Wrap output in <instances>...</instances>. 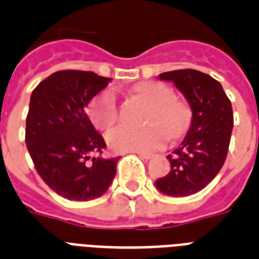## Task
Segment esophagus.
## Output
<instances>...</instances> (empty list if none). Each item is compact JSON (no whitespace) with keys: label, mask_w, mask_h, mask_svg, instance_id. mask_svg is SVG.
I'll list each match as a JSON object with an SVG mask.
<instances>
[{"label":"esophagus","mask_w":259,"mask_h":259,"mask_svg":"<svg viewBox=\"0 0 259 259\" xmlns=\"http://www.w3.org/2000/svg\"><path fill=\"white\" fill-rule=\"evenodd\" d=\"M137 154L141 158H144V160H149V158L153 157V154H152V153H146V152H138Z\"/></svg>","instance_id":"1"}]
</instances>
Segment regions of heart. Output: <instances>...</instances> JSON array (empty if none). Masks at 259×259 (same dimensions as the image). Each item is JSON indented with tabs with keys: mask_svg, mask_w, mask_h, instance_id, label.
<instances>
[{
	"mask_svg": "<svg viewBox=\"0 0 259 259\" xmlns=\"http://www.w3.org/2000/svg\"><path fill=\"white\" fill-rule=\"evenodd\" d=\"M141 97L153 105L145 129L118 126L106 133V142L113 152H150L161 148L166 137L177 138L187 132L191 123V110L184 102L175 99L170 87L160 82H144L136 87ZM90 118L98 129H109L118 121L117 95L105 90L90 105Z\"/></svg>",
	"mask_w": 259,
	"mask_h": 259,
	"instance_id": "1",
	"label": "heart"
}]
</instances>
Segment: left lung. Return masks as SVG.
I'll return each mask as SVG.
<instances>
[{
    "label": "left lung",
    "mask_w": 259,
    "mask_h": 259,
    "mask_svg": "<svg viewBox=\"0 0 259 259\" xmlns=\"http://www.w3.org/2000/svg\"><path fill=\"white\" fill-rule=\"evenodd\" d=\"M158 78L175 83L189 103L192 119L180 146L166 156L169 173L154 185L168 196H189L208 185L225 164L234 126L233 107L221 83L200 71H169Z\"/></svg>",
    "instance_id": "left-lung-1"
}]
</instances>
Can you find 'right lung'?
Returning a JSON list of instances; mask_svg holds the SVG:
<instances>
[{"instance_id":"1","label":"right lung","mask_w":259,"mask_h":259,"mask_svg":"<svg viewBox=\"0 0 259 259\" xmlns=\"http://www.w3.org/2000/svg\"><path fill=\"white\" fill-rule=\"evenodd\" d=\"M110 80L91 71H58L30 95L26 148L42 181L68 200L101 197L117 172L119 157L98 156L105 140L86 113Z\"/></svg>"}]
</instances>
